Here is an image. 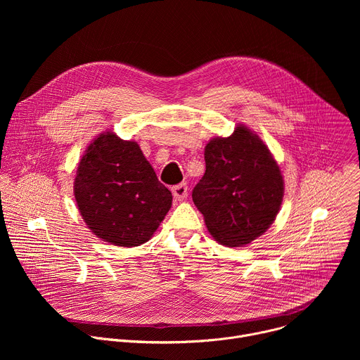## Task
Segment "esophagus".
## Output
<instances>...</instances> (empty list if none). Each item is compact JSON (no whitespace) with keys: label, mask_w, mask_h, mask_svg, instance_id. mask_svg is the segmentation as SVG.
I'll return each instance as SVG.
<instances>
[{"label":"esophagus","mask_w":360,"mask_h":360,"mask_svg":"<svg viewBox=\"0 0 360 360\" xmlns=\"http://www.w3.org/2000/svg\"><path fill=\"white\" fill-rule=\"evenodd\" d=\"M172 195L178 200H184L188 196V186L186 184H179L172 188Z\"/></svg>","instance_id":"obj_1"}]
</instances>
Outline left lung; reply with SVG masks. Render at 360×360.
<instances>
[{"instance_id": "obj_1", "label": "left lung", "mask_w": 360, "mask_h": 360, "mask_svg": "<svg viewBox=\"0 0 360 360\" xmlns=\"http://www.w3.org/2000/svg\"><path fill=\"white\" fill-rule=\"evenodd\" d=\"M207 169L192 191V200L211 235L239 248L264 235L283 199V176L264 141L239 124L228 138L205 146Z\"/></svg>"}]
</instances>
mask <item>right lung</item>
Listing matches in <instances>:
<instances>
[{
  "label": "right lung",
  "instance_id": "right-lung-1",
  "mask_svg": "<svg viewBox=\"0 0 360 360\" xmlns=\"http://www.w3.org/2000/svg\"><path fill=\"white\" fill-rule=\"evenodd\" d=\"M74 195L91 232L124 248L148 242L172 205L171 191L158 181L139 145L111 131L85 149Z\"/></svg>",
  "mask_w": 360,
  "mask_h": 360
}]
</instances>
